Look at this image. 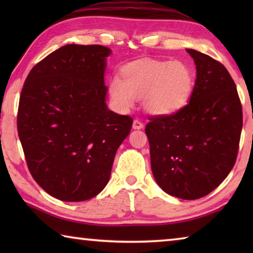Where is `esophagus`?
<instances>
[{
  "instance_id": "obj_1",
  "label": "esophagus",
  "mask_w": 253,
  "mask_h": 253,
  "mask_svg": "<svg viewBox=\"0 0 253 253\" xmlns=\"http://www.w3.org/2000/svg\"><path fill=\"white\" fill-rule=\"evenodd\" d=\"M143 127H144L143 123L138 121V119H135V121L132 122V128H134V129H142Z\"/></svg>"
}]
</instances>
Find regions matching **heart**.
Segmentation results:
<instances>
[{
    "instance_id": "b5f03b06",
    "label": "heart",
    "mask_w": 253,
    "mask_h": 253,
    "mask_svg": "<svg viewBox=\"0 0 253 253\" xmlns=\"http://www.w3.org/2000/svg\"><path fill=\"white\" fill-rule=\"evenodd\" d=\"M121 76L109 80V95L123 110L131 108L135 98H143L148 113L170 115L182 109L193 92V72L181 61L139 60L124 67Z\"/></svg>"
}]
</instances>
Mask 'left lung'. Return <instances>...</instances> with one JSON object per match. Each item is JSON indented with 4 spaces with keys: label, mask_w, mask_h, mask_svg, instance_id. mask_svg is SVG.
<instances>
[{
    "label": "left lung",
    "mask_w": 253,
    "mask_h": 253,
    "mask_svg": "<svg viewBox=\"0 0 253 253\" xmlns=\"http://www.w3.org/2000/svg\"><path fill=\"white\" fill-rule=\"evenodd\" d=\"M196 66L190 102L170 115L149 116L146 132L152 172L166 193L196 200L216 188L237 161L242 106L221 62L187 49Z\"/></svg>",
    "instance_id": "left-lung-1"
}]
</instances>
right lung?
Returning <instances> with one entry per match:
<instances>
[{"label":"right lung","mask_w":253,"mask_h":253,"mask_svg":"<svg viewBox=\"0 0 253 253\" xmlns=\"http://www.w3.org/2000/svg\"><path fill=\"white\" fill-rule=\"evenodd\" d=\"M104 45L67 44L34 66L21 91L18 134L32 177L66 202L93 198L109 181L132 118L107 108Z\"/></svg>","instance_id":"add662e5"}]
</instances>
